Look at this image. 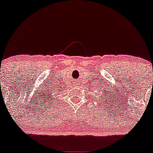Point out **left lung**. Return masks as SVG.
Returning a JSON list of instances; mask_svg holds the SVG:
<instances>
[{"mask_svg": "<svg viewBox=\"0 0 153 153\" xmlns=\"http://www.w3.org/2000/svg\"><path fill=\"white\" fill-rule=\"evenodd\" d=\"M100 95H101V94H100Z\"/></svg>", "mask_w": 153, "mask_h": 153, "instance_id": "left-lung-1", "label": "left lung"}]
</instances>
